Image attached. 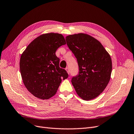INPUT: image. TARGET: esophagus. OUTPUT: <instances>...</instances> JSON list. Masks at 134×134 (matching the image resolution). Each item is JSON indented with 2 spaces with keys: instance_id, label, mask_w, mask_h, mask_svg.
<instances>
[{
  "instance_id": "34e87169",
  "label": "esophagus",
  "mask_w": 134,
  "mask_h": 134,
  "mask_svg": "<svg viewBox=\"0 0 134 134\" xmlns=\"http://www.w3.org/2000/svg\"><path fill=\"white\" fill-rule=\"evenodd\" d=\"M66 71L67 72V73L68 74H70V69H69L68 67H66Z\"/></svg>"
}]
</instances>
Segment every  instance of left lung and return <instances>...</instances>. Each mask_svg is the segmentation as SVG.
<instances>
[{"mask_svg": "<svg viewBox=\"0 0 134 134\" xmlns=\"http://www.w3.org/2000/svg\"><path fill=\"white\" fill-rule=\"evenodd\" d=\"M67 44L77 58L79 72L71 80L77 94L83 99L96 98L110 79L111 57L101 43L85 34L66 37Z\"/></svg>", "mask_w": 134, "mask_h": 134, "instance_id": "left-lung-1", "label": "left lung"}]
</instances>
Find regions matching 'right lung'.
<instances>
[{
	"label": "right lung",
	"instance_id": "1",
	"mask_svg": "<svg viewBox=\"0 0 134 134\" xmlns=\"http://www.w3.org/2000/svg\"><path fill=\"white\" fill-rule=\"evenodd\" d=\"M66 43L61 34L41 35L30 43L21 56L20 70L25 86L32 95L47 99L55 94L62 82L68 77L59 66L58 48Z\"/></svg>",
	"mask_w": 134,
	"mask_h": 134
}]
</instances>
